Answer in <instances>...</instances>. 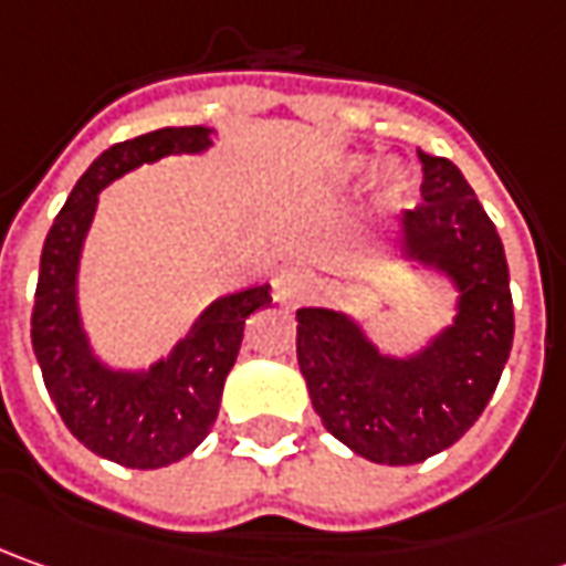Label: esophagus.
Returning a JSON list of instances; mask_svg holds the SVG:
<instances>
[{"label":"esophagus","mask_w":566,"mask_h":566,"mask_svg":"<svg viewBox=\"0 0 566 566\" xmlns=\"http://www.w3.org/2000/svg\"><path fill=\"white\" fill-rule=\"evenodd\" d=\"M310 291H313V275L306 269H297V265L282 269L279 279H275V301L284 303V306L303 303L310 297Z\"/></svg>","instance_id":"obj_1"}]
</instances>
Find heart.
<instances>
[{"instance_id":"1","label":"heart","mask_w":566,"mask_h":566,"mask_svg":"<svg viewBox=\"0 0 566 566\" xmlns=\"http://www.w3.org/2000/svg\"><path fill=\"white\" fill-rule=\"evenodd\" d=\"M363 166L360 156H347L342 163V171L344 175H354L357 168ZM403 190H407V175L400 171V168L388 166L385 171H381V181H379V197L385 200V203H395V200H400L403 197Z\"/></svg>"}]
</instances>
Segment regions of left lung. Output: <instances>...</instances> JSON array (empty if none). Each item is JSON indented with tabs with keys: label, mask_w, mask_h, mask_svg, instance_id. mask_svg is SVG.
I'll use <instances>...</instances> for the list:
<instances>
[{
	"label": "left lung",
	"mask_w": 566,
	"mask_h": 566,
	"mask_svg": "<svg viewBox=\"0 0 566 566\" xmlns=\"http://www.w3.org/2000/svg\"><path fill=\"white\" fill-rule=\"evenodd\" d=\"M419 163L422 203L403 212L400 247L458 287L454 322L417 354L391 357L347 313L297 310V363L322 426L354 454L388 467L451 448L482 417L514 344L495 224L451 159L419 153Z\"/></svg>",
	"instance_id": "1"
}]
</instances>
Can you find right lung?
<instances>
[{
	"label": "right lung",
	"instance_id": "1",
	"mask_svg": "<svg viewBox=\"0 0 566 566\" xmlns=\"http://www.w3.org/2000/svg\"><path fill=\"white\" fill-rule=\"evenodd\" d=\"M209 147L212 130L200 125L159 127L108 147L74 185L40 256L30 342L46 391L74 439L93 454L130 470L178 463L209 436L247 319L269 306L272 294L269 284H256L219 297L206 306L168 357L137 373L108 369L93 354L77 310L81 250L103 187L144 163Z\"/></svg>",
	"mask_w": 566,
	"mask_h": 566
}]
</instances>
